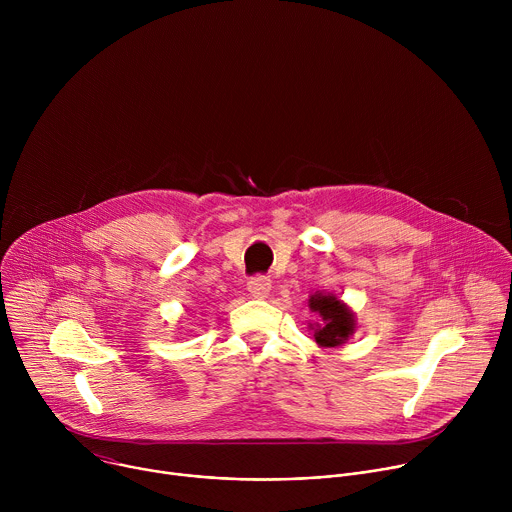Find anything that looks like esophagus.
I'll return each instance as SVG.
<instances>
[{
    "label": "esophagus",
    "mask_w": 512,
    "mask_h": 512,
    "mask_svg": "<svg viewBox=\"0 0 512 512\" xmlns=\"http://www.w3.org/2000/svg\"><path fill=\"white\" fill-rule=\"evenodd\" d=\"M247 287H249V291H251L255 298H265L269 294V289H271V279L267 275L259 273V275H253L247 281Z\"/></svg>",
    "instance_id": "34e87169"
}]
</instances>
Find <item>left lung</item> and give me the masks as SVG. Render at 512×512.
Listing matches in <instances>:
<instances>
[{
    "label": "left lung",
    "mask_w": 512,
    "mask_h": 512,
    "mask_svg": "<svg viewBox=\"0 0 512 512\" xmlns=\"http://www.w3.org/2000/svg\"><path fill=\"white\" fill-rule=\"evenodd\" d=\"M310 310L320 314V324L314 330V338L320 346H326V348L340 346L354 332V316L334 296H322V294L312 296Z\"/></svg>",
    "instance_id": "left-lung-1"
}]
</instances>
